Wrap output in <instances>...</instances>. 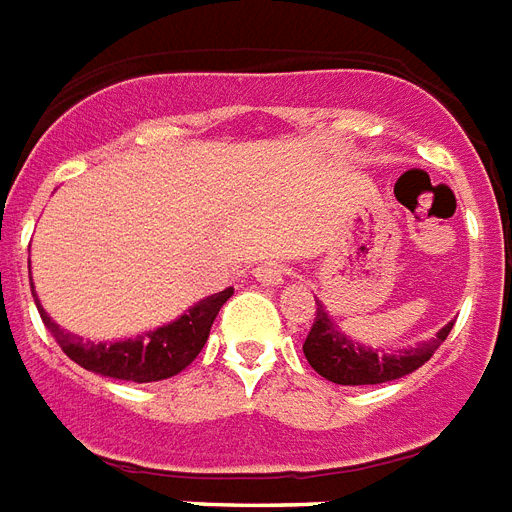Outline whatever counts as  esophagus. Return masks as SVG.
Instances as JSON below:
<instances>
[{
	"label": "esophagus",
	"instance_id": "obj_1",
	"mask_svg": "<svg viewBox=\"0 0 512 512\" xmlns=\"http://www.w3.org/2000/svg\"><path fill=\"white\" fill-rule=\"evenodd\" d=\"M284 276H287V265L282 263H263L255 268V279L263 284H282Z\"/></svg>",
	"mask_w": 512,
	"mask_h": 512
}]
</instances>
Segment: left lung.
Masks as SVG:
<instances>
[{
	"mask_svg": "<svg viewBox=\"0 0 512 512\" xmlns=\"http://www.w3.org/2000/svg\"><path fill=\"white\" fill-rule=\"evenodd\" d=\"M451 327L454 322H448L432 341L421 343L416 349L400 351V354H381L378 349H368V346L349 341L333 325V319L327 317L322 303H317L314 325L303 341V354H306L308 365L333 384H384V381H395V378H403L421 368L438 351L440 343L446 341Z\"/></svg>",
	"mask_w": 512,
	"mask_h": 512,
	"instance_id": "1",
	"label": "left lung"
}]
</instances>
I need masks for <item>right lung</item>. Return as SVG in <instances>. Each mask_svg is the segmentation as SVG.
I'll list each match as a JSON object with an SVG mask.
<instances>
[{"mask_svg": "<svg viewBox=\"0 0 512 512\" xmlns=\"http://www.w3.org/2000/svg\"><path fill=\"white\" fill-rule=\"evenodd\" d=\"M34 292V290H31ZM233 295V287L217 292L212 298L195 303L187 314L171 322L166 327H158L152 333H144L139 338L117 343H93L83 341L80 335H72L61 330L53 319L39 308V317L48 327V333L56 338L69 360H74L80 368L101 373L109 378H123V381H161V378L177 376L179 370H185L190 362L198 357V351L204 349L209 330H212L214 317L220 314L222 303Z\"/></svg>", "mask_w": 512, "mask_h": 512, "instance_id": "right-lung-1", "label": "right lung"}]
</instances>
